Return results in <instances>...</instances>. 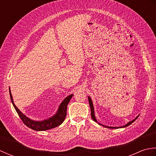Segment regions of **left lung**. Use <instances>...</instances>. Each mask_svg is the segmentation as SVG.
Segmentation results:
<instances>
[{
  "label": "left lung",
  "instance_id": "left-lung-1",
  "mask_svg": "<svg viewBox=\"0 0 156 156\" xmlns=\"http://www.w3.org/2000/svg\"><path fill=\"white\" fill-rule=\"evenodd\" d=\"M88 99L89 105H90V111H91V117H92V119H93V121H94L98 122V123L99 125H102V126H103V127H107V128H108V129H118V128H123V127H127V126L130 125L131 123H133V122L135 120H136V119H137L138 118V117H139V115H138V116H137V117L135 118V119H134L133 121H129V122H127V124L125 125H123V126H121V127H109V126H107V125H102V124H101V123H99V122L97 121V119H96V117H95V115H94V106H93V103H92V100H91V98H90V97H88Z\"/></svg>",
  "mask_w": 156,
  "mask_h": 156
}]
</instances>
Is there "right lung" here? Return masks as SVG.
Here are the masks:
<instances>
[{
    "label": "right lung",
    "instance_id": "1",
    "mask_svg": "<svg viewBox=\"0 0 156 156\" xmlns=\"http://www.w3.org/2000/svg\"><path fill=\"white\" fill-rule=\"evenodd\" d=\"M9 94L13 107L15 108L16 112L18 113L22 121L24 122V124L26 126H27L28 127L31 128L33 130L37 131H46L48 130V129L55 128L56 127H58V126L60 125L62 122H64L66 117V111H67L68 105L73 96V94H70L64 98V100L61 102L60 105H59V108L57 112H56V113L54 115H53L52 117L43 121H34L27 117V116L23 114V112L16 107L14 102H13V99L10 88Z\"/></svg>",
    "mask_w": 156,
    "mask_h": 156
}]
</instances>
